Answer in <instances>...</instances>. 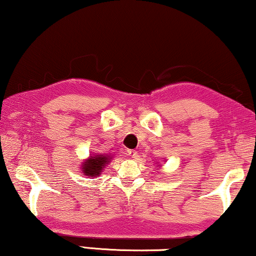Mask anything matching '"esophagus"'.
I'll use <instances>...</instances> for the list:
<instances>
[{"label": "esophagus", "mask_w": 256, "mask_h": 256, "mask_svg": "<svg viewBox=\"0 0 256 256\" xmlns=\"http://www.w3.org/2000/svg\"><path fill=\"white\" fill-rule=\"evenodd\" d=\"M127 155L132 156V158H136L138 157V152H136V150H132V149H128L127 150Z\"/></svg>", "instance_id": "esophagus-1"}]
</instances>
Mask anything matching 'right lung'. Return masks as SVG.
<instances>
[{"label":"right lung","instance_id":"obj_1","mask_svg":"<svg viewBox=\"0 0 256 256\" xmlns=\"http://www.w3.org/2000/svg\"><path fill=\"white\" fill-rule=\"evenodd\" d=\"M107 162L108 156H90V158L82 166V171H84V174H87L88 177H96L101 172L102 168L106 166Z\"/></svg>","mask_w":256,"mask_h":256}]
</instances>
